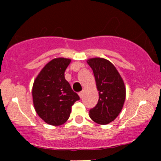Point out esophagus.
I'll list each match as a JSON object with an SVG mask.
<instances>
[{
	"instance_id": "34e87169",
	"label": "esophagus",
	"mask_w": 161,
	"mask_h": 161,
	"mask_svg": "<svg viewBox=\"0 0 161 161\" xmlns=\"http://www.w3.org/2000/svg\"><path fill=\"white\" fill-rule=\"evenodd\" d=\"M83 93H84V92H83V91L79 92V96L81 97V98H82V97H83Z\"/></svg>"
}]
</instances>
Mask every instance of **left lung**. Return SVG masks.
Returning a JSON list of instances; mask_svg holds the SVG:
<instances>
[{
    "label": "left lung",
    "mask_w": 161,
    "mask_h": 161,
    "mask_svg": "<svg viewBox=\"0 0 161 161\" xmlns=\"http://www.w3.org/2000/svg\"><path fill=\"white\" fill-rule=\"evenodd\" d=\"M98 91L97 104L90 110L89 116L95 123L106 125L114 121L123 109L125 99L124 82L114 64L101 57L88 59Z\"/></svg>",
    "instance_id": "obj_1"
}]
</instances>
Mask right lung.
Returning <instances> with one entry per match:
<instances>
[{"instance_id":"obj_1","label":"right lung","mask_w":161,"mask_h":161,"mask_svg":"<svg viewBox=\"0 0 161 161\" xmlns=\"http://www.w3.org/2000/svg\"><path fill=\"white\" fill-rule=\"evenodd\" d=\"M70 62V59L64 57L53 59L41 70L33 83L35 110L40 118L51 125L65 123L72 106L79 100L64 76Z\"/></svg>"}]
</instances>
